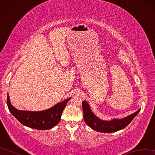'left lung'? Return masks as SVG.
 <instances>
[{
    "mask_svg": "<svg viewBox=\"0 0 155 155\" xmlns=\"http://www.w3.org/2000/svg\"><path fill=\"white\" fill-rule=\"evenodd\" d=\"M82 107L83 118L86 124L93 130L101 133H114L123 129L130 124L140 111V109H139L133 114L121 120L115 119L111 121H103L100 120L91 112L90 106L86 101H83L82 103Z\"/></svg>",
    "mask_w": 155,
    "mask_h": 155,
    "instance_id": "left-lung-1",
    "label": "left lung"
}]
</instances>
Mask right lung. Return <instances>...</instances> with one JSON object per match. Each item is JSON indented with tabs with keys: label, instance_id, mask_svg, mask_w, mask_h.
<instances>
[{
	"label": "right lung",
	"instance_id": "right-lung-1",
	"mask_svg": "<svg viewBox=\"0 0 155 155\" xmlns=\"http://www.w3.org/2000/svg\"><path fill=\"white\" fill-rule=\"evenodd\" d=\"M71 98L61 102L55 106L43 111H20L13 107L10 103L7 94V104L9 111L21 124L38 130H48L56 126L61 120L62 112Z\"/></svg>",
	"mask_w": 155,
	"mask_h": 155
}]
</instances>
